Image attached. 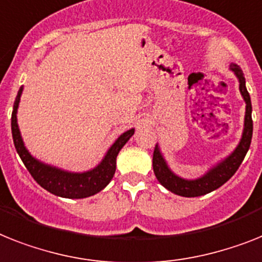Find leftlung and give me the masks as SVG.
<instances>
[{"mask_svg": "<svg viewBox=\"0 0 262 262\" xmlns=\"http://www.w3.org/2000/svg\"><path fill=\"white\" fill-rule=\"evenodd\" d=\"M234 75L238 77L239 81V92L243 95L244 100L246 103V112H245V123H244V133L243 138L239 140L238 146L235 147V150L229 155L226 159L220 162L217 166L210 168L204 177L196 179H183L168 168L165 158L162 157V152L159 150L158 144L155 146L154 155H152V168H154L155 177L159 181L162 186H165L166 189L171 193L181 196H200L210 193L213 190L221 187L225 182H228L232 178L234 172L238 170L239 165L243 163L246 152L249 150L250 142H252L253 135V120H252V103H250L249 92L245 87V77L237 64L230 66Z\"/></svg>", "mask_w": 262, "mask_h": 262, "instance_id": "8db88e82", "label": "left lung"}]
</instances>
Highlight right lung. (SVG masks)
I'll use <instances>...</instances> for the list:
<instances>
[{
  "mask_svg": "<svg viewBox=\"0 0 262 262\" xmlns=\"http://www.w3.org/2000/svg\"><path fill=\"white\" fill-rule=\"evenodd\" d=\"M23 94V87L19 88L17 94L16 101L13 105L12 112V135L14 147L18 152L21 161L24 162L28 171L33 177V179L41 187L48 190L49 193L62 198H87L94 195L104 189L108 183L111 182L112 177L116 170V157L122 147L128 142L134 135L135 129L131 128L119 136L116 142L110 147L103 161L95 168L85 172H69L61 168L45 165L37 161L29 154L27 147L24 146L23 138L19 134L18 124H17V108H18L19 97Z\"/></svg>",
  "mask_w": 262,
  "mask_h": 262,
  "instance_id": "add662e5",
  "label": "right lung"
}]
</instances>
